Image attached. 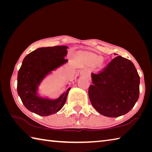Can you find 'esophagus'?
<instances>
[{
    "label": "esophagus",
    "mask_w": 152,
    "mask_h": 152,
    "mask_svg": "<svg viewBox=\"0 0 152 152\" xmlns=\"http://www.w3.org/2000/svg\"><path fill=\"white\" fill-rule=\"evenodd\" d=\"M80 76H81L82 77H84V78H86V77H87V76H88V74H87V72L86 70H82L81 72H80Z\"/></svg>",
    "instance_id": "1"
}]
</instances>
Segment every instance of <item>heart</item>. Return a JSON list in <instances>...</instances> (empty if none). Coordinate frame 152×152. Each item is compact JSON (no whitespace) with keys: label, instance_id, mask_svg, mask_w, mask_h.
<instances>
[{"label":"heart","instance_id":"obj_1","mask_svg":"<svg viewBox=\"0 0 152 152\" xmlns=\"http://www.w3.org/2000/svg\"><path fill=\"white\" fill-rule=\"evenodd\" d=\"M93 59L97 60V59H99V57H93Z\"/></svg>","mask_w":152,"mask_h":152}]
</instances>
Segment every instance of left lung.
Instances as JSON below:
<instances>
[{
  "label": "left lung",
  "instance_id": "1",
  "mask_svg": "<svg viewBox=\"0 0 152 152\" xmlns=\"http://www.w3.org/2000/svg\"><path fill=\"white\" fill-rule=\"evenodd\" d=\"M91 77L89 97L100 114L116 118L134 107L139 97L140 77L130 60L115 57L101 70L91 73Z\"/></svg>",
  "mask_w": 152,
  "mask_h": 152
}]
</instances>
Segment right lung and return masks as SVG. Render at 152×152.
Segmentation results:
<instances>
[{
    "label": "right lung",
    "instance_id": "obj_1",
    "mask_svg": "<svg viewBox=\"0 0 152 152\" xmlns=\"http://www.w3.org/2000/svg\"><path fill=\"white\" fill-rule=\"evenodd\" d=\"M66 46L40 48L24 58L18 74L17 90L23 104L28 110L41 116L56 114L65 104L70 88L56 100L40 97L38 86L51 71L66 63Z\"/></svg>",
    "mask_w": 152,
    "mask_h": 152
}]
</instances>
